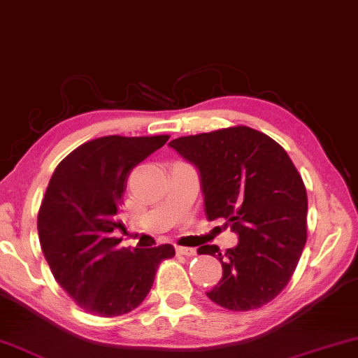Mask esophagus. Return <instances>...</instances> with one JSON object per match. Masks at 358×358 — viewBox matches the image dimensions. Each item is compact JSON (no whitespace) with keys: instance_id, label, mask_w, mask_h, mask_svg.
<instances>
[{"instance_id":"obj_1","label":"esophagus","mask_w":358,"mask_h":358,"mask_svg":"<svg viewBox=\"0 0 358 358\" xmlns=\"http://www.w3.org/2000/svg\"><path fill=\"white\" fill-rule=\"evenodd\" d=\"M176 252H178L179 255H185V257L196 255V250H195V248H192V247H180V245H178V247H176Z\"/></svg>"}]
</instances>
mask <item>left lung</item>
Instances as JSON below:
<instances>
[{"label":"left lung","instance_id":"left-lung-1","mask_svg":"<svg viewBox=\"0 0 358 358\" xmlns=\"http://www.w3.org/2000/svg\"><path fill=\"white\" fill-rule=\"evenodd\" d=\"M200 173L205 213L222 217L239 243L217 255L220 282L206 292L232 312L260 308L287 286L307 242V190L281 145L247 126L179 137L169 142Z\"/></svg>","mask_w":358,"mask_h":358}]
</instances>
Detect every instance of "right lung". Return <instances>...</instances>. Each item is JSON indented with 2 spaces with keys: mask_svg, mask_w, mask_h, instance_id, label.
Returning a JSON list of instances; mask_svg holds the SVG:
<instances>
[{
  "mask_svg": "<svg viewBox=\"0 0 358 358\" xmlns=\"http://www.w3.org/2000/svg\"><path fill=\"white\" fill-rule=\"evenodd\" d=\"M169 136H106L82 143L56 166L38 211V237L51 273L71 299L96 317L132 312L153 286L159 263L176 255L169 243L119 247L113 231L134 166Z\"/></svg>",
  "mask_w": 358,
  "mask_h": 358,
  "instance_id": "add662e5",
  "label": "right lung"
}]
</instances>
